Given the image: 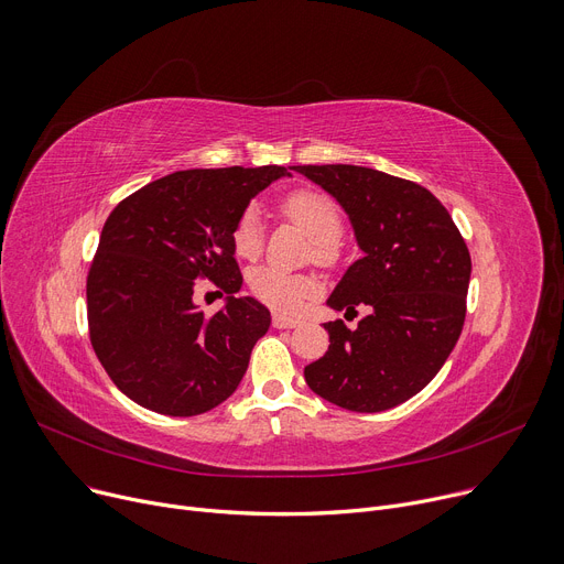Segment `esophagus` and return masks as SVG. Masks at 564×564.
Wrapping results in <instances>:
<instances>
[{"label":"esophagus","instance_id":"esophagus-1","mask_svg":"<svg viewBox=\"0 0 564 564\" xmlns=\"http://www.w3.org/2000/svg\"><path fill=\"white\" fill-rule=\"evenodd\" d=\"M274 327L276 329H292V327H300L302 321L300 317H290V315H283V313H274Z\"/></svg>","mask_w":564,"mask_h":564}]
</instances>
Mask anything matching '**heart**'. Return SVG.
Segmentation results:
<instances>
[{"instance_id":"b5f03b06","label":"heart","mask_w":564,"mask_h":564,"mask_svg":"<svg viewBox=\"0 0 564 564\" xmlns=\"http://www.w3.org/2000/svg\"><path fill=\"white\" fill-rule=\"evenodd\" d=\"M283 212L290 221H295L313 241H315V260L329 262L336 256V241L340 237L343 224L336 205L315 191H295L290 193ZM235 253L243 260H256L262 251V228L260 212L247 207L239 216L232 230ZM253 295L276 311L292 313L304 306V302L315 292L313 279L304 274H290L279 267H258L249 276Z\"/></svg>"}]
</instances>
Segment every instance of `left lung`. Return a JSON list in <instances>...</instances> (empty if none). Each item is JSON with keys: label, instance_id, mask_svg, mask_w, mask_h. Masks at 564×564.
<instances>
[{"label": "left lung", "instance_id": "obj_1", "mask_svg": "<svg viewBox=\"0 0 564 564\" xmlns=\"http://www.w3.org/2000/svg\"><path fill=\"white\" fill-rule=\"evenodd\" d=\"M348 214L361 258L327 300L357 315L355 329L325 323L329 350L306 384L352 412H382L422 391L443 369L465 321L470 253L449 212L424 186L361 165H292Z\"/></svg>", "mask_w": 564, "mask_h": 564}]
</instances>
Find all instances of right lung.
Returning <instances> with one entry per match:
<instances>
[{
	"label": "right lung",
	"mask_w": 564,
	"mask_h": 564,
	"mask_svg": "<svg viewBox=\"0 0 564 564\" xmlns=\"http://www.w3.org/2000/svg\"><path fill=\"white\" fill-rule=\"evenodd\" d=\"M285 175L281 165L180 170L112 209L89 267L87 321L121 394L170 417L232 397L272 325L264 304L237 297L243 279L232 230L256 195ZM200 278L227 292L214 316L192 302Z\"/></svg>",
	"instance_id": "obj_1"
}]
</instances>
